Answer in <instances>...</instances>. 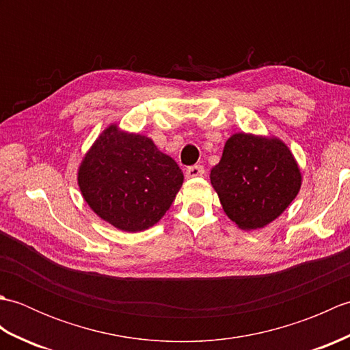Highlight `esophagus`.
<instances>
[{
    "label": "esophagus",
    "instance_id": "obj_1",
    "mask_svg": "<svg viewBox=\"0 0 350 350\" xmlns=\"http://www.w3.org/2000/svg\"><path fill=\"white\" fill-rule=\"evenodd\" d=\"M204 174V167L203 165H192L187 170V177H200Z\"/></svg>",
    "mask_w": 350,
    "mask_h": 350
}]
</instances>
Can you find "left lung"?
<instances>
[{
	"instance_id": "obj_1",
	"label": "left lung",
	"mask_w": 350,
	"mask_h": 350,
	"mask_svg": "<svg viewBox=\"0 0 350 350\" xmlns=\"http://www.w3.org/2000/svg\"><path fill=\"white\" fill-rule=\"evenodd\" d=\"M211 183L227 217L242 230H256L287 209L302 176L281 139L239 132L227 139Z\"/></svg>"
}]
</instances>
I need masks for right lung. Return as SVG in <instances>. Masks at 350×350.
Instances as JSON below:
<instances>
[{
    "label": "right lung",
    "mask_w": 350,
    "mask_h": 350,
    "mask_svg": "<svg viewBox=\"0 0 350 350\" xmlns=\"http://www.w3.org/2000/svg\"><path fill=\"white\" fill-rule=\"evenodd\" d=\"M183 173L150 138L109 124L78 170L87 204L103 221L137 233L150 228L173 204Z\"/></svg>",
    "instance_id": "add662e5"
}]
</instances>
